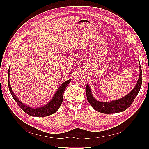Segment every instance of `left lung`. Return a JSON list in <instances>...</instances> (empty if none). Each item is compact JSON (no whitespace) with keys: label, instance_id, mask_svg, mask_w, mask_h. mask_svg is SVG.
Masks as SVG:
<instances>
[{"label":"left lung","instance_id":"left-lung-1","mask_svg":"<svg viewBox=\"0 0 149 149\" xmlns=\"http://www.w3.org/2000/svg\"><path fill=\"white\" fill-rule=\"evenodd\" d=\"M142 82V73L141 65H140V75L138 81L136 86L124 97L119 99V100L111 101V102H103L96 100L92 96L91 89L86 85V97L88 102L96 111L102 112L104 114H114L117 112H123L132 104L135 98L138 94L141 89Z\"/></svg>","mask_w":149,"mask_h":149}]
</instances>
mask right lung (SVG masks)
Instances as JSON below:
<instances>
[{
	"label": "right lung",
	"instance_id": "obj_1",
	"mask_svg": "<svg viewBox=\"0 0 149 149\" xmlns=\"http://www.w3.org/2000/svg\"><path fill=\"white\" fill-rule=\"evenodd\" d=\"M9 71H10V68L8 69V78H9V73H10ZM71 79L66 81L64 82L60 86L59 89H58V91L56 92L55 96H53V99L50 102H49L47 105L40 108H37V109H32V108H30L27 106L25 105L24 104L21 102L19 100H18L17 96H15L14 93L12 92V88L9 84V81L8 83V88H9V91L12 94L13 98L14 99V100L16 101V102L20 106L21 109L23 110L25 113L31 116L45 117L55 113V112H56L58 111V109H59V107H60L61 103L63 102V93H64L65 90L67 86L68 85V84L71 81Z\"/></svg>",
	"mask_w": 149,
	"mask_h": 149
}]
</instances>
